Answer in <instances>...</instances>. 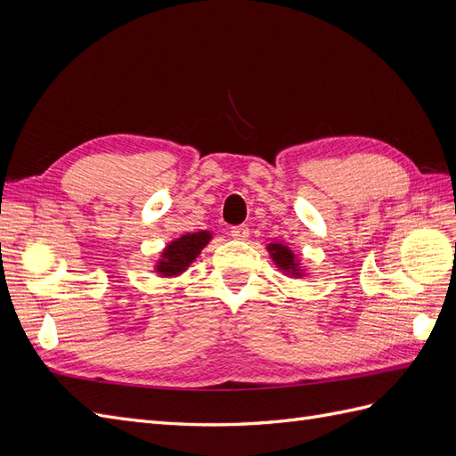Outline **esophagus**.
Listing matches in <instances>:
<instances>
[{
  "label": "esophagus",
  "instance_id": "1",
  "mask_svg": "<svg viewBox=\"0 0 456 456\" xmlns=\"http://www.w3.org/2000/svg\"><path fill=\"white\" fill-rule=\"evenodd\" d=\"M230 233H232L233 240H247V238H249V226H245V224L233 226V228L230 230Z\"/></svg>",
  "mask_w": 456,
  "mask_h": 456
}]
</instances>
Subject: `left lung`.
Segmentation results:
<instances>
[{
	"instance_id": "8db88e82",
	"label": "left lung",
	"mask_w": 456,
	"mask_h": 456,
	"mask_svg": "<svg viewBox=\"0 0 456 456\" xmlns=\"http://www.w3.org/2000/svg\"><path fill=\"white\" fill-rule=\"evenodd\" d=\"M268 251L273 258L275 265H278L281 270H285L287 273H293V275H300L298 272V262L295 260V255L293 251L289 249L287 245H281V243H272L268 247Z\"/></svg>"
}]
</instances>
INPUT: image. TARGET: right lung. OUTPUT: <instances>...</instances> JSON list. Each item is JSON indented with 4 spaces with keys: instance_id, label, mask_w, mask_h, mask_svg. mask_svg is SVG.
<instances>
[{
    "instance_id": "obj_1",
    "label": "right lung",
    "mask_w": 456,
    "mask_h": 456,
    "mask_svg": "<svg viewBox=\"0 0 456 456\" xmlns=\"http://www.w3.org/2000/svg\"><path fill=\"white\" fill-rule=\"evenodd\" d=\"M209 240H211L209 232H196V233H186V236L169 243L167 249L161 253L158 272L163 275H176L184 272L191 262L196 260V256L200 255L203 247L209 243Z\"/></svg>"
}]
</instances>
